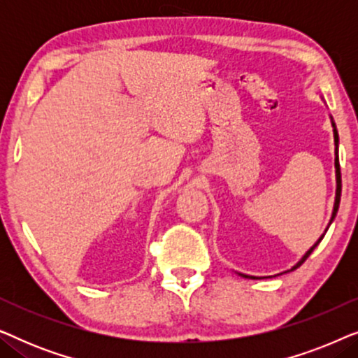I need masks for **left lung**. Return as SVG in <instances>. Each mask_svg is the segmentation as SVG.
<instances>
[{
    "label": "left lung",
    "mask_w": 358,
    "mask_h": 358,
    "mask_svg": "<svg viewBox=\"0 0 358 358\" xmlns=\"http://www.w3.org/2000/svg\"><path fill=\"white\" fill-rule=\"evenodd\" d=\"M331 124H332V131H334V145H336V159H334V166H336V184H337V187H336V200H334V208H332V215H331V220H329V224H327V228L331 227V223L334 222V218H336V215H337V210H339V203H341V190H342V180H341V166H339V156H337V153H339V151H337V148H339V134H337V129H336V124H334V120H332V117H331ZM327 228L324 229V233L321 234V238L317 239V241L313 244V246L308 249V251L305 252V256H303L300 261H298L295 266H293L290 271H287V272H292V271H295V268H298L301 266L303 262L306 261L308 257H310V254L315 251V248L317 246V244L321 243V239L324 238V234H326V231H327ZM239 275L241 277H244V278H257V277H252V275H244V273H239ZM278 275H280V273H278Z\"/></svg>",
    "instance_id": "8db88e82"
}]
</instances>
